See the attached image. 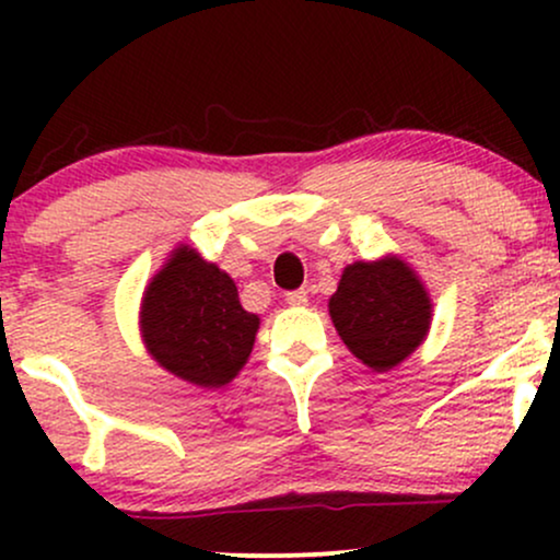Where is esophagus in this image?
Instances as JSON below:
<instances>
[{
  "label": "esophagus",
  "instance_id": "1",
  "mask_svg": "<svg viewBox=\"0 0 560 560\" xmlns=\"http://www.w3.org/2000/svg\"><path fill=\"white\" fill-rule=\"evenodd\" d=\"M287 302H289V305H294V307L305 305L307 292H305V289H292V292H287Z\"/></svg>",
  "mask_w": 560,
  "mask_h": 560
}]
</instances>
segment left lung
Wrapping results in <instances>:
<instances>
[{
	"label": "left lung",
	"mask_w": 560,
	"mask_h": 560,
	"mask_svg": "<svg viewBox=\"0 0 560 560\" xmlns=\"http://www.w3.org/2000/svg\"><path fill=\"white\" fill-rule=\"evenodd\" d=\"M329 313L352 355L374 371H389L423 342L432 302L402 260L384 258L347 266Z\"/></svg>",
	"instance_id": "obj_1"
}]
</instances>
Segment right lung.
I'll return each instance as SVG.
<instances>
[{
  "mask_svg": "<svg viewBox=\"0 0 560 560\" xmlns=\"http://www.w3.org/2000/svg\"><path fill=\"white\" fill-rule=\"evenodd\" d=\"M260 318L242 307L234 281L195 249L178 247L141 302L147 350L197 387H223L253 352Z\"/></svg>",
  "mask_w": 560,
  "mask_h": 560,
  "instance_id": "right-lung-1",
  "label": "right lung"
}]
</instances>
